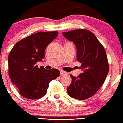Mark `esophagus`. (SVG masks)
Listing matches in <instances>:
<instances>
[{"instance_id": "obj_1", "label": "esophagus", "mask_w": 123, "mask_h": 123, "mask_svg": "<svg viewBox=\"0 0 123 123\" xmlns=\"http://www.w3.org/2000/svg\"><path fill=\"white\" fill-rule=\"evenodd\" d=\"M67 73L65 72V71H63V70H61L60 71V75L61 76H64V75L67 74Z\"/></svg>"}]
</instances>
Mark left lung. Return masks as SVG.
I'll list each match as a JSON object with an SVG mask.
<instances>
[{
	"instance_id": "left-lung-1",
	"label": "left lung",
	"mask_w": 123,
	"mask_h": 123,
	"mask_svg": "<svg viewBox=\"0 0 123 123\" xmlns=\"http://www.w3.org/2000/svg\"><path fill=\"white\" fill-rule=\"evenodd\" d=\"M62 34L76 45V60L81 63L82 70L78 77L70 75L72 81L67 92L72 98L87 99L99 90L108 73L105 50L94 34L87 29H75Z\"/></svg>"
}]
</instances>
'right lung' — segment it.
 <instances>
[{
  "label": "right lung",
  "mask_w": 123,
  "mask_h": 123,
  "mask_svg": "<svg viewBox=\"0 0 123 123\" xmlns=\"http://www.w3.org/2000/svg\"><path fill=\"white\" fill-rule=\"evenodd\" d=\"M58 34V31L36 32L18 41L10 52L9 77L25 98L34 100L44 96L49 82L59 76L58 69L46 70L36 65L45 56L47 45Z\"/></svg>",
  "instance_id": "right-lung-1"
}]
</instances>
